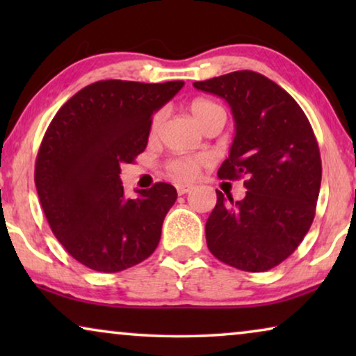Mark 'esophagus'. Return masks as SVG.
<instances>
[{
    "label": "esophagus",
    "instance_id": "34e87169",
    "mask_svg": "<svg viewBox=\"0 0 356 356\" xmlns=\"http://www.w3.org/2000/svg\"><path fill=\"white\" fill-rule=\"evenodd\" d=\"M191 189H193L191 184H183V183L177 184V191H178L179 196H183V194H188L189 191H191Z\"/></svg>",
    "mask_w": 356,
    "mask_h": 356
}]
</instances>
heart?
I'll return each instance as SVG.
<instances>
[{"mask_svg":"<svg viewBox=\"0 0 356 356\" xmlns=\"http://www.w3.org/2000/svg\"><path fill=\"white\" fill-rule=\"evenodd\" d=\"M189 111H191L194 121H196L201 129L207 123H211L212 120L220 118L225 121V110H223L218 104H216V102L207 99H197L191 102ZM160 118H162L160 113L154 116L152 128H155V126L160 123ZM204 162H206L204 157H175L172 160H168L167 170L168 173L177 179H191L193 177H196L197 170L201 168V165Z\"/></svg>","mask_w":356,"mask_h":356,"instance_id":"1","label":"heart"}]
</instances>
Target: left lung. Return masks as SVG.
Returning a JSON list of instances; mask_svg holds the SVG:
<instances>
[{
    "label": "left lung",
    "instance_id": "left-lung-1",
    "mask_svg": "<svg viewBox=\"0 0 356 356\" xmlns=\"http://www.w3.org/2000/svg\"><path fill=\"white\" fill-rule=\"evenodd\" d=\"M230 105L235 138L218 178H246V196L217 191L206 222L207 246L218 261L264 272L293 252L313 223L321 188V154L293 97L254 71L194 82Z\"/></svg>",
    "mask_w": 356,
    "mask_h": 356
}]
</instances>
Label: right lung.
Wrapping results in <instances>:
<instances>
[{
    "instance_id": "right-lung-1",
    "label": "right lung",
    "mask_w": 356,
    "mask_h": 356,
    "mask_svg": "<svg viewBox=\"0 0 356 356\" xmlns=\"http://www.w3.org/2000/svg\"><path fill=\"white\" fill-rule=\"evenodd\" d=\"M183 81H99L58 110L40 144L35 186L51 232L81 264L120 272L152 254L177 189L155 183L126 197L120 173L147 145L152 115Z\"/></svg>"
}]
</instances>
